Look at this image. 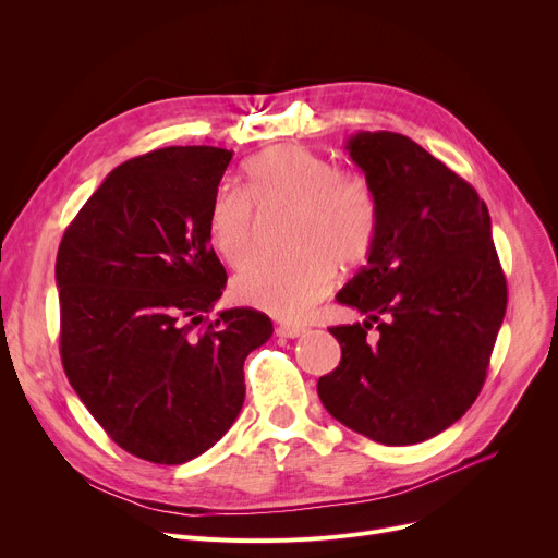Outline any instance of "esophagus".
Listing matches in <instances>:
<instances>
[{
	"label": "esophagus",
	"instance_id": "esophagus-1",
	"mask_svg": "<svg viewBox=\"0 0 558 558\" xmlns=\"http://www.w3.org/2000/svg\"><path fill=\"white\" fill-rule=\"evenodd\" d=\"M276 335L278 337H284V339H296L301 335H305V328L303 326H291V324H282L276 328Z\"/></svg>",
	"mask_w": 558,
	"mask_h": 558
}]
</instances>
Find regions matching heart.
I'll return each instance as SVG.
<instances>
[{"mask_svg":"<svg viewBox=\"0 0 558 558\" xmlns=\"http://www.w3.org/2000/svg\"><path fill=\"white\" fill-rule=\"evenodd\" d=\"M246 192L221 187L208 208L217 255L240 269L255 255L257 213L289 210L284 255L262 257L232 280L240 303L282 320H303L341 269L364 264L377 242L379 205L362 173L339 169L301 144H278L244 162Z\"/></svg>","mask_w":558,"mask_h":558,"instance_id":"b5f03b06","label":"heart"}]
</instances>
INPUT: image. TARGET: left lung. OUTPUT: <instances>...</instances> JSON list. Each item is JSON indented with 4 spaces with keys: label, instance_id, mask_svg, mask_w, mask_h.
<instances>
[{
    "label": "left lung",
    "instance_id": "8db88e82",
    "mask_svg": "<svg viewBox=\"0 0 558 558\" xmlns=\"http://www.w3.org/2000/svg\"><path fill=\"white\" fill-rule=\"evenodd\" d=\"M345 149L377 196L379 230L366 267L337 294L366 320L330 328L341 362L316 391L353 432L414 446L480 396L507 280L486 203L461 175L391 131H360Z\"/></svg>",
    "mask_w": 558,
    "mask_h": 558
}]
</instances>
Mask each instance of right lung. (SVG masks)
Segmentation results:
<instances>
[{
    "label": "right lung",
    "instance_id": "right-lung-1",
    "mask_svg": "<svg viewBox=\"0 0 558 558\" xmlns=\"http://www.w3.org/2000/svg\"><path fill=\"white\" fill-rule=\"evenodd\" d=\"M230 158L167 146L126 160L58 246L65 375L112 441L151 463L219 441L244 404V360L274 335L251 307L205 316L226 287L208 208Z\"/></svg>",
    "mask_w": 558,
    "mask_h": 558
}]
</instances>
